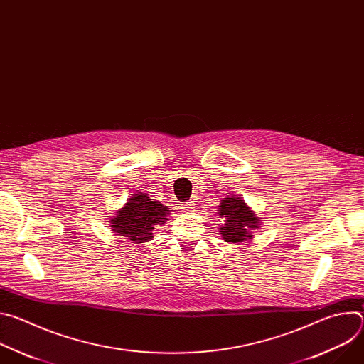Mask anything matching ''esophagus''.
<instances>
[{
	"label": "esophagus",
	"instance_id": "34e87169",
	"mask_svg": "<svg viewBox=\"0 0 364 364\" xmlns=\"http://www.w3.org/2000/svg\"><path fill=\"white\" fill-rule=\"evenodd\" d=\"M193 205H194V203H193V201H187V203H186V205H184V210H186L187 213H188V212H191Z\"/></svg>",
	"mask_w": 364,
	"mask_h": 364
}]
</instances>
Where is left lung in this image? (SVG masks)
Masks as SVG:
<instances>
[{"mask_svg":"<svg viewBox=\"0 0 364 364\" xmlns=\"http://www.w3.org/2000/svg\"><path fill=\"white\" fill-rule=\"evenodd\" d=\"M219 215L226 219V223L220 228V233L226 242L240 243L252 239V229L257 228L259 219L250 212L245 201L239 197H230L222 200L219 205Z\"/></svg>","mask_w":364,"mask_h":364,"instance_id":"1","label":"left lung"}]
</instances>
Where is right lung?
I'll list each match as a JSON object with an SVG mask.
<instances>
[{
    "label": "right lung",
    "mask_w": 364,
    "mask_h": 364,
    "mask_svg": "<svg viewBox=\"0 0 364 364\" xmlns=\"http://www.w3.org/2000/svg\"><path fill=\"white\" fill-rule=\"evenodd\" d=\"M167 209L168 207L160 201H152L146 194L138 193L128 198L122 210L117 212L111 220V228L118 236L144 243L152 237L154 226L164 225L170 212Z\"/></svg>",
    "instance_id": "obj_1"
}]
</instances>
